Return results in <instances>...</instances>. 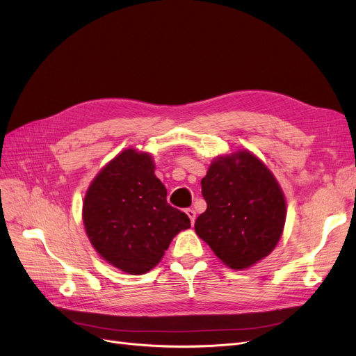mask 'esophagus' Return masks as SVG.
<instances>
[{
  "instance_id": "obj_1",
  "label": "esophagus",
  "mask_w": 356,
  "mask_h": 356,
  "mask_svg": "<svg viewBox=\"0 0 356 356\" xmlns=\"http://www.w3.org/2000/svg\"><path fill=\"white\" fill-rule=\"evenodd\" d=\"M186 213H188V216H189V219H191V223L193 225L195 219H196V212H195L193 209H186Z\"/></svg>"
}]
</instances>
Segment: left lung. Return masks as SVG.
<instances>
[{"instance_id": "obj_1", "label": "left lung", "mask_w": 356, "mask_h": 356, "mask_svg": "<svg viewBox=\"0 0 356 356\" xmlns=\"http://www.w3.org/2000/svg\"><path fill=\"white\" fill-rule=\"evenodd\" d=\"M200 183L208 208L195 222L196 234L234 270L266 258L286 222L284 193L266 164L242 149L216 157Z\"/></svg>"}]
</instances>
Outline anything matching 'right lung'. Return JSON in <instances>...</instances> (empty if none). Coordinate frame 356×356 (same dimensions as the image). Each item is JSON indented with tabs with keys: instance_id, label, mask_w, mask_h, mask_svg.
I'll return each mask as SVG.
<instances>
[{
	"instance_id": "add662e5",
	"label": "right lung",
	"mask_w": 356,
	"mask_h": 356,
	"mask_svg": "<svg viewBox=\"0 0 356 356\" xmlns=\"http://www.w3.org/2000/svg\"><path fill=\"white\" fill-rule=\"evenodd\" d=\"M152 154L124 149L90 183L83 225L90 244L111 266L128 274L154 268L172 239L191 228L189 216L167 203Z\"/></svg>"
}]
</instances>
